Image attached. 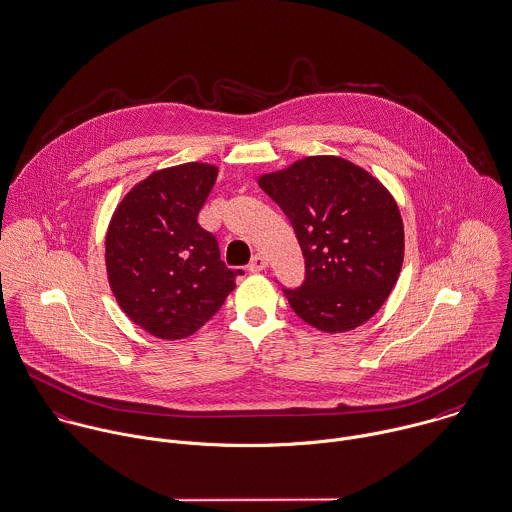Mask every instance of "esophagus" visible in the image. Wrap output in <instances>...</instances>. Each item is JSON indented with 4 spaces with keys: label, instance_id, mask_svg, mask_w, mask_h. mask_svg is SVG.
Instances as JSON below:
<instances>
[{
    "label": "esophagus",
    "instance_id": "obj_1",
    "mask_svg": "<svg viewBox=\"0 0 512 512\" xmlns=\"http://www.w3.org/2000/svg\"><path fill=\"white\" fill-rule=\"evenodd\" d=\"M266 266H268V260H266V256L258 252V254H254V258H252V262H250L248 270H250V272H262Z\"/></svg>",
    "mask_w": 512,
    "mask_h": 512
}]
</instances>
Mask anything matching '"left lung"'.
<instances>
[{
    "instance_id": "obj_1",
    "label": "left lung",
    "mask_w": 512,
    "mask_h": 512,
    "mask_svg": "<svg viewBox=\"0 0 512 512\" xmlns=\"http://www.w3.org/2000/svg\"><path fill=\"white\" fill-rule=\"evenodd\" d=\"M290 218L306 280L284 294L320 332L365 324L391 294L403 264V220L395 198L369 172L341 157H306L258 178Z\"/></svg>"
}]
</instances>
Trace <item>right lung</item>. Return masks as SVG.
Listing matches in <instances>:
<instances>
[{"label": "right lung", "instance_id": "1", "mask_svg": "<svg viewBox=\"0 0 512 512\" xmlns=\"http://www.w3.org/2000/svg\"><path fill=\"white\" fill-rule=\"evenodd\" d=\"M216 174L206 163L153 172L111 218L105 238L111 290L121 310L155 338L194 334L244 274L220 260L216 238L198 224Z\"/></svg>", "mask_w": 512, "mask_h": 512}]
</instances>
